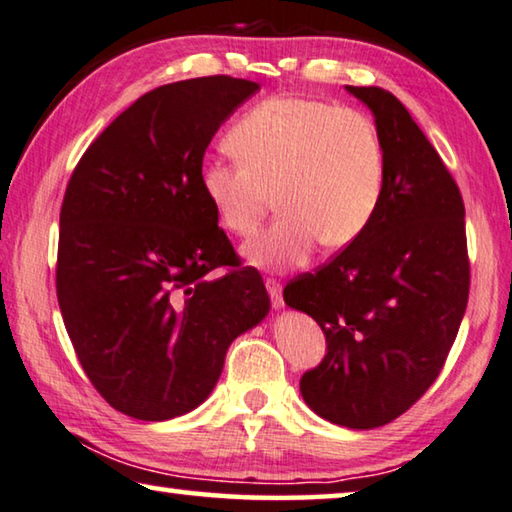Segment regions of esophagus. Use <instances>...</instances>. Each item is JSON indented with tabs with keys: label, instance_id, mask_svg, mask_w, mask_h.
<instances>
[{
	"label": "esophagus",
	"instance_id": "obj_1",
	"mask_svg": "<svg viewBox=\"0 0 512 512\" xmlns=\"http://www.w3.org/2000/svg\"><path fill=\"white\" fill-rule=\"evenodd\" d=\"M265 286H267V292H270L272 306L274 308H281L283 306V288H281V283L274 281V279H265Z\"/></svg>",
	"mask_w": 512,
	"mask_h": 512
}]
</instances>
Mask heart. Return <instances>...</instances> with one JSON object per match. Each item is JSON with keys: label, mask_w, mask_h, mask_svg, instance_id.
Returning <instances> with one entry per match:
<instances>
[{"label": "heart", "mask_w": 512, "mask_h": 512, "mask_svg": "<svg viewBox=\"0 0 512 512\" xmlns=\"http://www.w3.org/2000/svg\"><path fill=\"white\" fill-rule=\"evenodd\" d=\"M238 163L206 161L199 188L215 220L247 238L276 199L281 215L245 245L249 265L290 270L324 249L356 242L379 211L385 149L370 115L315 97L281 95L233 124Z\"/></svg>", "instance_id": "b5f03b06"}]
</instances>
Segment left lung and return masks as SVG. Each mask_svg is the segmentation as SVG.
<instances>
[{"label": "left lung", "instance_id": "1", "mask_svg": "<svg viewBox=\"0 0 512 512\" xmlns=\"http://www.w3.org/2000/svg\"><path fill=\"white\" fill-rule=\"evenodd\" d=\"M374 115L385 190L372 224L329 265L288 283L326 356L299 381L308 408L347 429H376L438 379L469 295L465 206L406 106L383 88L347 86Z\"/></svg>", "mask_w": 512, "mask_h": 512}]
</instances>
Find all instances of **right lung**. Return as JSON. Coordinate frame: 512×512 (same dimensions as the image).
<instances>
[{
    "instance_id": "obj_1",
    "label": "right lung",
    "mask_w": 512,
    "mask_h": 512,
    "mask_svg": "<svg viewBox=\"0 0 512 512\" xmlns=\"http://www.w3.org/2000/svg\"><path fill=\"white\" fill-rule=\"evenodd\" d=\"M256 81L201 77L142 95L74 170L56 295L79 363L120 413L165 422L204 404L226 349L270 313L199 188L206 147ZM215 266H231L211 277Z\"/></svg>"
}]
</instances>
